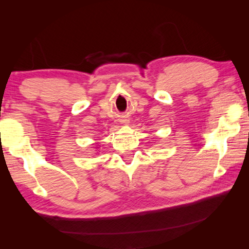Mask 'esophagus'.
I'll use <instances>...</instances> for the list:
<instances>
[{
	"label": "esophagus",
	"instance_id": "esophagus-1",
	"mask_svg": "<svg viewBox=\"0 0 249 249\" xmlns=\"http://www.w3.org/2000/svg\"><path fill=\"white\" fill-rule=\"evenodd\" d=\"M123 123H124V124H128V123H129V121H128V120H124V121H123Z\"/></svg>",
	"mask_w": 249,
	"mask_h": 249
}]
</instances>
